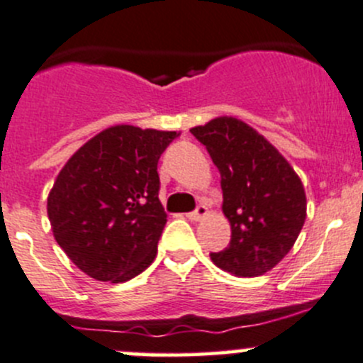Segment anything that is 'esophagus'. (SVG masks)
Returning a JSON list of instances; mask_svg holds the SVG:
<instances>
[{
	"mask_svg": "<svg viewBox=\"0 0 363 363\" xmlns=\"http://www.w3.org/2000/svg\"><path fill=\"white\" fill-rule=\"evenodd\" d=\"M207 212L208 211H207V207H205V205H199L195 211L189 212L188 219H189V221H200V219H203L205 216H207Z\"/></svg>",
	"mask_w": 363,
	"mask_h": 363,
	"instance_id": "obj_1",
	"label": "esophagus"
}]
</instances>
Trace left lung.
I'll return each mask as SVG.
<instances>
[{"label": "left lung", "mask_w": 363, "mask_h": 363, "mask_svg": "<svg viewBox=\"0 0 363 363\" xmlns=\"http://www.w3.org/2000/svg\"><path fill=\"white\" fill-rule=\"evenodd\" d=\"M221 174L223 212L232 226L214 265L239 277L263 276L294 247L306 221L302 181L267 138L235 117L191 128Z\"/></svg>", "instance_id": "left-lung-1"}]
</instances>
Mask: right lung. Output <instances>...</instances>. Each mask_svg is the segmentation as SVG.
Instances as JSON below:
<instances>
[{"instance_id":"1","label":"right lung","mask_w":363,"mask_h":363,"mask_svg":"<svg viewBox=\"0 0 363 363\" xmlns=\"http://www.w3.org/2000/svg\"><path fill=\"white\" fill-rule=\"evenodd\" d=\"M177 135L107 128L57 175L47 199L54 239L93 279L124 283L155 262L167 223L158 161Z\"/></svg>"}]
</instances>
